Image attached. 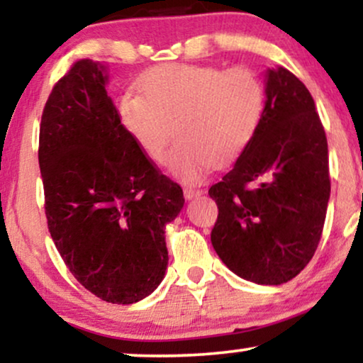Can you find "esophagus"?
I'll use <instances>...</instances> for the list:
<instances>
[{"mask_svg": "<svg viewBox=\"0 0 363 363\" xmlns=\"http://www.w3.org/2000/svg\"><path fill=\"white\" fill-rule=\"evenodd\" d=\"M201 194H203V191H201V189H196V187H191V186L184 187V197H186V199H192V197H197Z\"/></svg>", "mask_w": 363, "mask_h": 363, "instance_id": "1", "label": "esophagus"}]
</instances>
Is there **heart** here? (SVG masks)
Returning a JSON list of instances; mask_svg holds the SVG:
<instances>
[{
    "label": "heart",
    "mask_w": 363,
    "mask_h": 363,
    "mask_svg": "<svg viewBox=\"0 0 363 363\" xmlns=\"http://www.w3.org/2000/svg\"><path fill=\"white\" fill-rule=\"evenodd\" d=\"M139 89L142 94L118 95V121L155 162L164 159L176 134L169 171L184 181L235 160L255 137L264 112V86L247 68L223 72L169 63L145 73Z\"/></svg>",
    "instance_id": "1"
}]
</instances>
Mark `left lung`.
Wrapping results in <instances>:
<instances>
[{
    "label": "left lung",
    "mask_w": 363,
    "mask_h": 363,
    "mask_svg": "<svg viewBox=\"0 0 363 363\" xmlns=\"http://www.w3.org/2000/svg\"><path fill=\"white\" fill-rule=\"evenodd\" d=\"M259 127L209 196L219 214L211 242L238 277L258 284L295 278L313 258L330 199L328 144L308 89L266 72Z\"/></svg>",
    "instance_id": "obj_1"
}]
</instances>
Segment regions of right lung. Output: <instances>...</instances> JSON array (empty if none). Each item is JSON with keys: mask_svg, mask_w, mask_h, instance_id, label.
Returning a JSON list of instances; mask_svg holds the SVG:
<instances>
[{"mask_svg": "<svg viewBox=\"0 0 363 363\" xmlns=\"http://www.w3.org/2000/svg\"><path fill=\"white\" fill-rule=\"evenodd\" d=\"M105 67L84 58L55 84L40 123L48 231L67 268L100 300L130 305L167 269L164 228L184 206L117 117Z\"/></svg>", "mask_w": 363, "mask_h": 363, "instance_id": "1", "label": "right lung"}]
</instances>
